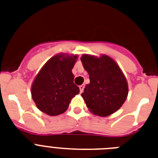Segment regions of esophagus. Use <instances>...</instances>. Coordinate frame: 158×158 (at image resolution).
I'll use <instances>...</instances> for the list:
<instances>
[{
  "mask_svg": "<svg viewBox=\"0 0 158 158\" xmlns=\"http://www.w3.org/2000/svg\"><path fill=\"white\" fill-rule=\"evenodd\" d=\"M84 84H82L79 86V90H80V93H83L84 92Z\"/></svg>",
  "mask_w": 158,
  "mask_h": 158,
  "instance_id": "esophagus-1",
  "label": "esophagus"
}]
</instances>
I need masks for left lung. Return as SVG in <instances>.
<instances>
[{"mask_svg":"<svg viewBox=\"0 0 158 158\" xmlns=\"http://www.w3.org/2000/svg\"><path fill=\"white\" fill-rule=\"evenodd\" d=\"M90 83L81 94L89 111L106 117L118 110L127 98L126 78L117 63L106 55L84 54L80 58Z\"/></svg>","mask_w":158,"mask_h":158,"instance_id":"left-lung-1","label":"left lung"}]
</instances>
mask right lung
<instances>
[{
	"mask_svg": "<svg viewBox=\"0 0 158 158\" xmlns=\"http://www.w3.org/2000/svg\"><path fill=\"white\" fill-rule=\"evenodd\" d=\"M78 55H56L36 75L31 94L41 111L52 116L62 114L68 109L71 99L79 94L72 73Z\"/></svg>",
	"mask_w": 158,
	"mask_h": 158,
	"instance_id": "right-lung-1",
	"label": "right lung"
}]
</instances>
